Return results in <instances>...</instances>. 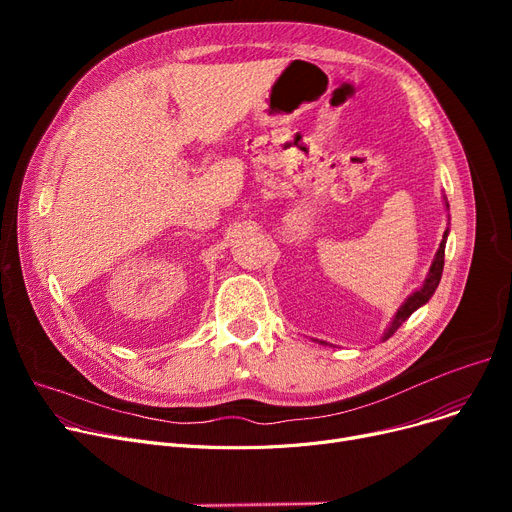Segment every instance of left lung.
Segmentation results:
<instances>
[{"instance_id":"1","label":"left lung","mask_w":512,"mask_h":512,"mask_svg":"<svg viewBox=\"0 0 512 512\" xmlns=\"http://www.w3.org/2000/svg\"><path fill=\"white\" fill-rule=\"evenodd\" d=\"M446 207H448V203H446ZM446 238H448V228H446V232H444V238H442V242H440V249H438V253H436V257H434L432 267H429V274H427L423 286H421L419 290H415V292L411 294V297L400 305V309L396 311V315H394V319H392L390 328H388L386 334H384V340H388L402 324H405V321H407L421 305H425L429 299H432V294L436 292V288H438V284H440V278H442V270H444Z\"/></svg>"}]
</instances>
